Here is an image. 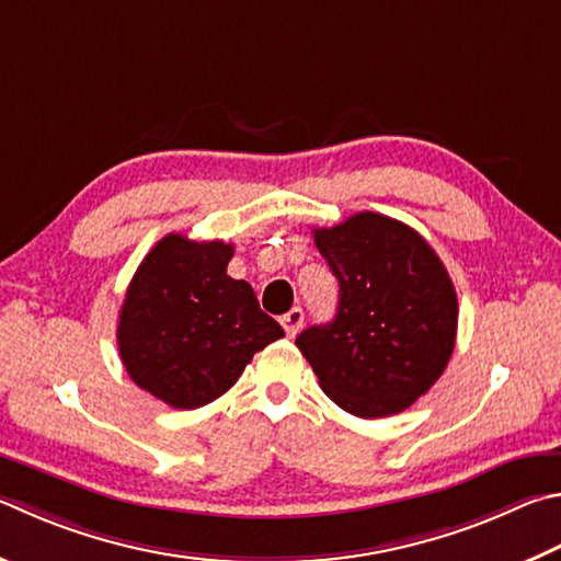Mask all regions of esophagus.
I'll return each mask as SVG.
<instances>
[{
    "mask_svg": "<svg viewBox=\"0 0 561 561\" xmlns=\"http://www.w3.org/2000/svg\"><path fill=\"white\" fill-rule=\"evenodd\" d=\"M279 323L284 325V331H287V335L289 339H294V335L299 333V329H301V323H304V311L299 309V307H294L291 311H287L279 319Z\"/></svg>",
    "mask_w": 561,
    "mask_h": 561,
    "instance_id": "esophagus-1",
    "label": "esophagus"
}]
</instances>
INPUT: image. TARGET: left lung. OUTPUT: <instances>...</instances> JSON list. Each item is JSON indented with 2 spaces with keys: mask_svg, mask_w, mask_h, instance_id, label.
<instances>
[{
  "mask_svg": "<svg viewBox=\"0 0 561 561\" xmlns=\"http://www.w3.org/2000/svg\"><path fill=\"white\" fill-rule=\"evenodd\" d=\"M313 242L339 279V309L301 331L297 348L341 410L363 420L404 412L454 353L449 272L420 232L370 210L316 228Z\"/></svg>",
  "mask_w": 561,
  "mask_h": 561,
  "instance_id": "obj_1",
  "label": "left lung"
}]
</instances>
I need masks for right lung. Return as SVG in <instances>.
Here are the masks:
<instances>
[{
  "label": "right lung",
  "instance_id": "add662e5",
  "mask_svg": "<svg viewBox=\"0 0 561 561\" xmlns=\"http://www.w3.org/2000/svg\"><path fill=\"white\" fill-rule=\"evenodd\" d=\"M236 248L161 238L131 277L122 301L117 345L141 390L176 410L218 400L264 345L284 335L245 279H232Z\"/></svg>",
  "mask_w": 561,
  "mask_h": 561
}]
</instances>
